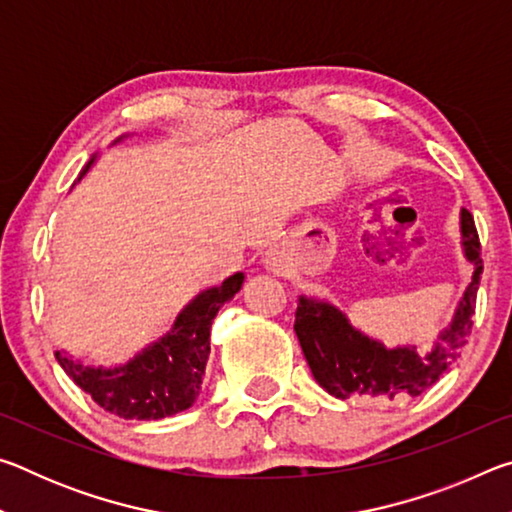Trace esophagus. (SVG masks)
I'll return each instance as SVG.
<instances>
[{"mask_svg": "<svg viewBox=\"0 0 512 512\" xmlns=\"http://www.w3.org/2000/svg\"><path fill=\"white\" fill-rule=\"evenodd\" d=\"M264 262H266V268H268V271H273V273H284V262H282V257H280V253H277V250H268Z\"/></svg>", "mask_w": 512, "mask_h": 512, "instance_id": "obj_1", "label": "esophagus"}]
</instances>
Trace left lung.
I'll return each instance as SVG.
<instances>
[{
    "mask_svg": "<svg viewBox=\"0 0 512 512\" xmlns=\"http://www.w3.org/2000/svg\"><path fill=\"white\" fill-rule=\"evenodd\" d=\"M461 246L465 259L474 266L472 282L458 300L452 323L433 341L431 352H418L415 345L386 348L381 341L354 327L332 302L307 296L298 298L293 329L311 375L329 395L339 400H348L352 395L375 400L415 397L436 384L461 357L467 334L472 332L476 291L483 273L474 216L465 207L461 210Z\"/></svg>",
    "mask_w": 512,
    "mask_h": 512,
    "instance_id": "left-lung-1",
    "label": "left lung"
}]
</instances>
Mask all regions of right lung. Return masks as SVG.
Returning <instances> with one entry per match:
<instances>
[{"instance_id":"right-lung-1","label":"right lung","mask_w":512,"mask_h":512,"mask_svg":"<svg viewBox=\"0 0 512 512\" xmlns=\"http://www.w3.org/2000/svg\"><path fill=\"white\" fill-rule=\"evenodd\" d=\"M94 160L97 155L85 164L79 180ZM241 284L244 273H235L219 287L198 293L167 334L119 366H85L65 350H56V361L103 411L124 420H160L185 411L201 393L214 318L225 302L237 296Z\"/></svg>"}]
</instances>
